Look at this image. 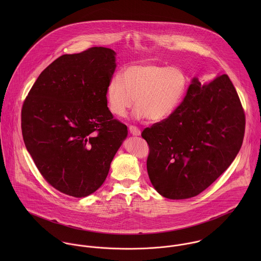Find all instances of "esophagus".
Here are the masks:
<instances>
[{
    "label": "esophagus",
    "instance_id": "1",
    "mask_svg": "<svg viewBox=\"0 0 261 261\" xmlns=\"http://www.w3.org/2000/svg\"><path fill=\"white\" fill-rule=\"evenodd\" d=\"M128 129H129V133L133 135V136H140L141 135V130L139 129V127L135 126V125H129L128 126Z\"/></svg>",
    "mask_w": 261,
    "mask_h": 261
}]
</instances>
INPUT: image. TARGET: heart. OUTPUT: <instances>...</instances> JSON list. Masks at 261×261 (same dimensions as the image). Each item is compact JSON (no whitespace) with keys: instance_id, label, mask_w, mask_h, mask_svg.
<instances>
[{"instance_id":"obj_1","label":"heart","mask_w":261,"mask_h":261,"mask_svg":"<svg viewBox=\"0 0 261 261\" xmlns=\"http://www.w3.org/2000/svg\"><path fill=\"white\" fill-rule=\"evenodd\" d=\"M188 88V77L179 67L143 63L125 67L121 77L114 75L106 91L109 111L124 116L134 106L135 116L160 121L169 117L181 103Z\"/></svg>"}]
</instances>
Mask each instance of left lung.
Here are the masks:
<instances>
[{"label":"left lung","mask_w":261,"mask_h":261,"mask_svg":"<svg viewBox=\"0 0 261 261\" xmlns=\"http://www.w3.org/2000/svg\"><path fill=\"white\" fill-rule=\"evenodd\" d=\"M244 132V111L228 75L204 85L193 78L176 111L142 133L150 183L168 199L199 195L234 161Z\"/></svg>","instance_id":"1"}]
</instances>
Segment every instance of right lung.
Returning <instances> with one entry per match:
<instances>
[{
    "mask_svg": "<svg viewBox=\"0 0 261 261\" xmlns=\"http://www.w3.org/2000/svg\"><path fill=\"white\" fill-rule=\"evenodd\" d=\"M115 67V52L106 47L62 55L41 72L23 103L27 150L43 178L63 194L95 192L127 136L107 105Z\"/></svg>",
    "mask_w": 261,
    "mask_h": 261,
    "instance_id": "1",
    "label": "right lung"
}]
</instances>
